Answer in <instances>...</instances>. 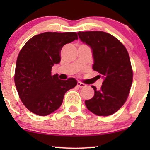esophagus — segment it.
Listing matches in <instances>:
<instances>
[{
  "instance_id": "obj_1",
  "label": "esophagus",
  "mask_w": 150,
  "mask_h": 150,
  "mask_svg": "<svg viewBox=\"0 0 150 150\" xmlns=\"http://www.w3.org/2000/svg\"><path fill=\"white\" fill-rule=\"evenodd\" d=\"M77 86H78V87H80V88H83V87H85V86H86V84H84V83H83L79 82V81H78V83H77Z\"/></svg>"
}]
</instances>
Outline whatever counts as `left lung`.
I'll use <instances>...</instances> for the list:
<instances>
[{"mask_svg": "<svg viewBox=\"0 0 150 150\" xmlns=\"http://www.w3.org/2000/svg\"><path fill=\"white\" fill-rule=\"evenodd\" d=\"M78 34L81 41L91 48L93 69L104 79L100 90L91 86L94 96L85 101L86 107L99 116L114 114L126 101L133 82L129 54L120 40L105 32H78Z\"/></svg>", "mask_w": 150, "mask_h": 150, "instance_id": "1", "label": "left lung"}]
</instances>
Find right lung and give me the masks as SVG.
Returning <instances> with one entry per match:
<instances>
[{"label":"right lung","mask_w":150,"mask_h":150,"mask_svg":"<svg viewBox=\"0 0 150 150\" xmlns=\"http://www.w3.org/2000/svg\"><path fill=\"white\" fill-rule=\"evenodd\" d=\"M78 39L75 32H46L33 36L21 49L15 68L14 82L24 105L34 114L46 116L59 108L65 93L77 85L73 78L62 81L51 75L61 61L62 47Z\"/></svg>","instance_id":"obj_1"}]
</instances>
